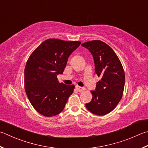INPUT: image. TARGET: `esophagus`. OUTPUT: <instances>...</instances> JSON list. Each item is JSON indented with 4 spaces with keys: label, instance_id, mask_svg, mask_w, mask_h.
<instances>
[{
    "label": "esophagus",
    "instance_id": "1",
    "mask_svg": "<svg viewBox=\"0 0 148 148\" xmlns=\"http://www.w3.org/2000/svg\"><path fill=\"white\" fill-rule=\"evenodd\" d=\"M76 89H77V90L78 91H79V92H81V91H84V90H85L84 88L80 87V86H76Z\"/></svg>",
    "mask_w": 148,
    "mask_h": 148
}]
</instances>
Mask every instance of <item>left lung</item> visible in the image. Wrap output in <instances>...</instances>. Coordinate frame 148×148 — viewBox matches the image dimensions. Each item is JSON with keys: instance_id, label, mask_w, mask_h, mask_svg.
Listing matches in <instances>:
<instances>
[{"instance_id": "obj_1", "label": "left lung", "mask_w": 148, "mask_h": 148, "mask_svg": "<svg viewBox=\"0 0 148 148\" xmlns=\"http://www.w3.org/2000/svg\"><path fill=\"white\" fill-rule=\"evenodd\" d=\"M93 55L95 70L100 80L95 91H91L92 99L86 107L97 115H105L117 106L123 95L125 73L117 55L107 44L94 40L82 44Z\"/></svg>"}]
</instances>
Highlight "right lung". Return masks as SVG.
Segmentation results:
<instances>
[{"label":"right lung","mask_w":148,"mask_h":148,"mask_svg":"<svg viewBox=\"0 0 148 148\" xmlns=\"http://www.w3.org/2000/svg\"><path fill=\"white\" fill-rule=\"evenodd\" d=\"M81 44L49 38L41 43L28 58L24 69V88L29 102L42 115L55 116L62 112L75 86L59 83L68 57Z\"/></svg>","instance_id":"add662e5"}]
</instances>
